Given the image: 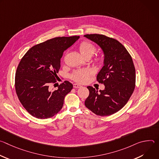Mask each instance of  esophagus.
<instances>
[{
	"label": "esophagus",
	"mask_w": 159,
	"mask_h": 159,
	"mask_svg": "<svg viewBox=\"0 0 159 159\" xmlns=\"http://www.w3.org/2000/svg\"><path fill=\"white\" fill-rule=\"evenodd\" d=\"M73 86L74 88H80L82 87V85H80V84H74Z\"/></svg>",
	"instance_id": "esophagus-1"
}]
</instances>
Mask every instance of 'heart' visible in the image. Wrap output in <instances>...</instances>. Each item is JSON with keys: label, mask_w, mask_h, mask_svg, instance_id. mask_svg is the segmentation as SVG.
Masks as SVG:
<instances>
[{"label": "heart", "mask_w": 159, "mask_h": 159, "mask_svg": "<svg viewBox=\"0 0 159 159\" xmlns=\"http://www.w3.org/2000/svg\"><path fill=\"white\" fill-rule=\"evenodd\" d=\"M79 51L82 55L85 58L91 57L96 52V47L93 44L89 41H83L82 42L79 47ZM95 62L97 64L101 65L104 61V57L101 55L98 56L95 58ZM92 74V71L89 69L79 70L74 72L71 75V79L79 83L85 82L89 78V76Z\"/></svg>", "instance_id": "b5f03b06"}]
</instances>
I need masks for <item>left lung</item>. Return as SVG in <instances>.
Wrapping results in <instances>:
<instances>
[{
    "label": "left lung",
    "mask_w": 159,
    "mask_h": 159,
    "mask_svg": "<svg viewBox=\"0 0 159 159\" xmlns=\"http://www.w3.org/2000/svg\"><path fill=\"white\" fill-rule=\"evenodd\" d=\"M96 43L104 54V65L97 75V80L105 85L99 92L88 86L89 95L85 106L94 114L109 116L120 111L127 103L135 87V68L130 54L118 40L103 34H85Z\"/></svg>",
    "instance_id": "obj_1"
}]
</instances>
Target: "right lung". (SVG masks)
Wrapping results in <instances>:
<instances>
[{"instance_id": "add662e5", "label": "right lung", "mask_w": 159, "mask_h": 159, "mask_svg": "<svg viewBox=\"0 0 159 159\" xmlns=\"http://www.w3.org/2000/svg\"><path fill=\"white\" fill-rule=\"evenodd\" d=\"M79 38L63 36L48 39L34 45L20 60L15 76L16 92L22 106L33 116L47 119L61 109L64 98L73 85L66 80L53 91L49 87L56 84L63 52Z\"/></svg>"}]
</instances>
